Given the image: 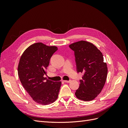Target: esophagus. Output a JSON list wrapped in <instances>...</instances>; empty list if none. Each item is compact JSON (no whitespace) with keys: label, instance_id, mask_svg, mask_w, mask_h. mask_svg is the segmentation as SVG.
Returning <instances> with one entry per match:
<instances>
[{"label":"esophagus","instance_id":"34e87169","mask_svg":"<svg viewBox=\"0 0 128 128\" xmlns=\"http://www.w3.org/2000/svg\"><path fill=\"white\" fill-rule=\"evenodd\" d=\"M64 82L65 83H69L70 82V80H64Z\"/></svg>","mask_w":128,"mask_h":128}]
</instances>
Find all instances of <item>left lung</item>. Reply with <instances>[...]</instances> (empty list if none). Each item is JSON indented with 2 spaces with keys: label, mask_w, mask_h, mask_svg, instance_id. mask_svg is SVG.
Returning <instances> with one entry per match:
<instances>
[{
  "label": "left lung",
  "mask_w": 128,
  "mask_h": 128,
  "mask_svg": "<svg viewBox=\"0 0 128 128\" xmlns=\"http://www.w3.org/2000/svg\"><path fill=\"white\" fill-rule=\"evenodd\" d=\"M69 46L75 53L77 72L84 74L75 96L83 101H91L100 94L106 83L108 69L104 56L95 45L86 41L77 42Z\"/></svg>",
  "instance_id": "left-lung-1"
}]
</instances>
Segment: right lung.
Here are the masks:
<instances>
[{"label": "right lung", "instance_id": "right-lung-1", "mask_svg": "<svg viewBox=\"0 0 128 128\" xmlns=\"http://www.w3.org/2000/svg\"><path fill=\"white\" fill-rule=\"evenodd\" d=\"M56 46L36 42L22 53L18 65V75L23 86L36 102L47 105L58 99L61 82H52L46 77L47 67Z\"/></svg>", "mask_w": 128, "mask_h": 128}]
</instances>
